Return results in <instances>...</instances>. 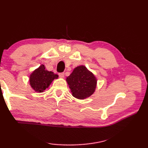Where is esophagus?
I'll return each instance as SVG.
<instances>
[{"label": "esophagus", "instance_id": "1", "mask_svg": "<svg viewBox=\"0 0 148 148\" xmlns=\"http://www.w3.org/2000/svg\"><path fill=\"white\" fill-rule=\"evenodd\" d=\"M59 76L60 77H61V78H62V77H64V72H61V73H59Z\"/></svg>", "mask_w": 148, "mask_h": 148}]
</instances>
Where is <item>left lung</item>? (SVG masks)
I'll list each match as a JSON object with an SVG mask.
<instances>
[{"mask_svg": "<svg viewBox=\"0 0 148 148\" xmlns=\"http://www.w3.org/2000/svg\"><path fill=\"white\" fill-rule=\"evenodd\" d=\"M66 80L72 96L78 99L88 98L97 87L96 77L84 65L76 67Z\"/></svg>", "mask_w": 148, "mask_h": 148, "instance_id": "1", "label": "left lung"}]
</instances>
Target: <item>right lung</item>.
<instances>
[{
  "label": "right lung",
  "instance_id": "1",
  "mask_svg": "<svg viewBox=\"0 0 148 148\" xmlns=\"http://www.w3.org/2000/svg\"><path fill=\"white\" fill-rule=\"evenodd\" d=\"M58 77V75L53 72L46 70L44 65L42 64L30 75V85L36 92H42L49 86L54 79H57Z\"/></svg>",
  "mask_w": 148,
  "mask_h": 148
}]
</instances>
